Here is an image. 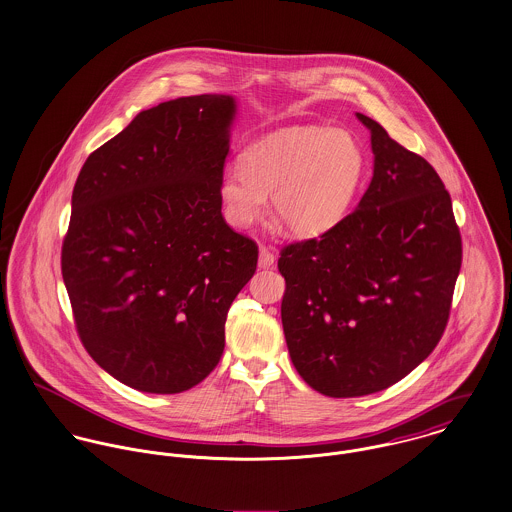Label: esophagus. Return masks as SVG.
<instances>
[{
	"instance_id": "obj_1",
	"label": "esophagus",
	"mask_w": 512,
	"mask_h": 512,
	"mask_svg": "<svg viewBox=\"0 0 512 512\" xmlns=\"http://www.w3.org/2000/svg\"><path fill=\"white\" fill-rule=\"evenodd\" d=\"M276 262V256L266 248V246H260V254H258V268L262 270H268L272 268Z\"/></svg>"
}]
</instances>
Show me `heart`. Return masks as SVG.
<instances>
[{
	"instance_id": "heart-1",
	"label": "heart",
	"mask_w": 512,
	"mask_h": 512,
	"mask_svg": "<svg viewBox=\"0 0 512 512\" xmlns=\"http://www.w3.org/2000/svg\"><path fill=\"white\" fill-rule=\"evenodd\" d=\"M366 168V152L352 133L287 127L248 146L240 168L221 174V211L231 227L248 229L262 219L272 195L274 217L287 233L321 236L352 209Z\"/></svg>"
}]
</instances>
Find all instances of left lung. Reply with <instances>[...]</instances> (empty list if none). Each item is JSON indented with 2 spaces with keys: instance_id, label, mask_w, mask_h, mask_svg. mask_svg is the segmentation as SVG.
Listing matches in <instances>:
<instances>
[{
  "instance_id": "left-lung-1",
  "label": "left lung",
  "mask_w": 512,
  "mask_h": 512,
  "mask_svg": "<svg viewBox=\"0 0 512 512\" xmlns=\"http://www.w3.org/2000/svg\"><path fill=\"white\" fill-rule=\"evenodd\" d=\"M373 176L358 207L281 250V323L299 375L328 397H362L413 372L448 323L462 236L436 170L356 113Z\"/></svg>"
}]
</instances>
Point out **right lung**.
Wrapping results in <instances>:
<instances>
[{"label": "right lung", "mask_w": 512, "mask_h": 512, "mask_svg": "<svg viewBox=\"0 0 512 512\" xmlns=\"http://www.w3.org/2000/svg\"><path fill=\"white\" fill-rule=\"evenodd\" d=\"M233 95L164 101L86 160L72 191L62 278L82 344L117 381L182 393L225 350V321L258 264L219 203Z\"/></svg>", "instance_id": "right-lung-1"}]
</instances>
